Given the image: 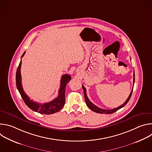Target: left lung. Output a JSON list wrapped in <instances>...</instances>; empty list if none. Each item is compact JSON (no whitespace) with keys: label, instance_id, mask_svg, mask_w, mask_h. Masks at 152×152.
<instances>
[{"label":"left lung","instance_id":"obj_1","mask_svg":"<svg viewBox=\"0 0 152 152\" xmlns=\"http://www.w3.org/2000/svg\"><path fill=\"white\" fill-rule=\"evenodd\" d=\"M134 83H135V73H134V79H133V87H134ZM82 88H83V93H84V96H85V103L86 104V105L88 106V107L90 108V109L91 110H92L93 111L95 112V113H99V114H113L115 112H116L117 111L119 110L120 109H121V107H124L127 103V102H129V100H130V99H131V96H132V91H133V88L131 92V93H130L127 99L126 100V102L122 104L121 105H120V106L115 108V109H113V110H103V109H101V108L96 106L95 104H94L88 98L87 96H86V89L84 87V86L82 85Z\"/></svg>","mask_w":152,"mask_h":152}]
</instances>
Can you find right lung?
Masks as SVG:
<instances>
[{"instance_id": "1", "label": "right lung", "mask_w": 152, "mask_h": 152, "mask_svg": "<svg viewBox=\"0 0 152 152\" xmlns=\"http://www.w3.org/2000/svg\"><path fill=\"white\" fill-rule=\"evenodd\" d=\"M25 53V52L23 53L21 57L24 56ZM21 65V60L20 62L16 72V86L18 91L26 104L32 111L42 114H52L60 111L65 104V91H66L67 84L71 79L70 75L66 74L62 76L60 88L58 91V96L56 99L50 102L39 104L34 102L32 100H31L23 89L22 85H21V77L20 73Z\"/></svg>"}]
</instances>
